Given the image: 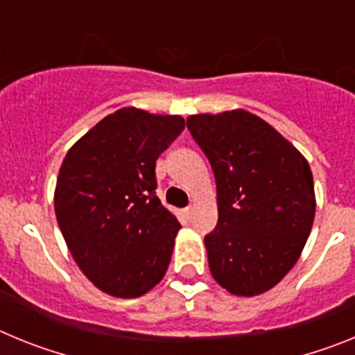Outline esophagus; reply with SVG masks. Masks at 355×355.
<instances>
[{"instance_id":"34e87169","label":"esophagus","mask_w":355,"mask_h":355,"mask_svg":"<svg viewBox=\"0 0 355 355\" xmlns=\"http://www.w3.org/2000/svg\"><path fill=\"white\" fill-rule=\"evenodd\" d=\"M193 211H196V208H193L192 205H190V206H187V208H184V215H187L188 218H190V216L193 215Z\"/></svg>"}]
</instances>
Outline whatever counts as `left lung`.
<instances>
[{
  "mask_svg": "<svg viewBox=\"0 0 355 355\" xmlns=\"http://www.w3.org/2000/svg\"><path fill=\"white\" fill-rule=\"evenodd\" d=\"M216 181L218 224L206 234L209 272L240 297L265 293L293 268L316 200L307 159L245 110L187 119Z\"/></svg>",
  "mask_w": 355,
  "mask_h": 355,
  "instance_id": "1",
  "label": "left lung"
}]
</instances>
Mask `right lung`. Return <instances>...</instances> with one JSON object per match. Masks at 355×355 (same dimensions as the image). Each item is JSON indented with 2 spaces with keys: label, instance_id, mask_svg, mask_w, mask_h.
<instances>
[{
  "label": "right lung",
  "instance_id": "add662e5",
  "mask_svg": "<svg viewBox=\"0 0 355 355\" xmlns=\"http://www.w3.org/2000/svg\"><path fill=\"white\" fill-rule=\"evenodd\" d=\"M184 130L180 115L121 108L85 133L62 162L55 213L80 270L119 299L163 279L180 222L156 197V159Z\"/></svg>",
  "mask_w": 355,
  "mask_h": 355
}]
</instances>
